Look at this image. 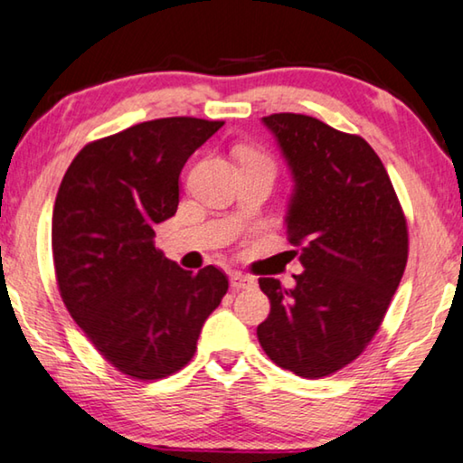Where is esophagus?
Returning <instances> with one entry per match:
<instances>
[{
	"mask_svg": "<svg viewBox=\"0 0 463 463\" xmlns=\"http://www.w3.org/2000/svg\"><path fill=\"white\" fill-rule=\"evenodd\" d=\"M231 287L237 288V291H241V288H253L255 287V280L251 279V276H247V274L232 272L231 274Z\"/></svg>",
	"mask_w": 463,
	"mask_h": 463,
	"instance_id": "1",
	"label": "esophagus"
}]
</instances>
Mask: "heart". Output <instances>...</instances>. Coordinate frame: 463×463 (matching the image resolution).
Listing matches in <instances>:
<instances>
[{
  "label": "heart",
  "mask_w": 463,
  "mask_h": 463,
  "mask_svg": "<svg viewBox=\"0 0 463 463\" xmlns=\"http://www.w3.org/2000/svg\"><path fill=\"white\" fill-rule=\"evenodd\" d=\"M241 156H247V157H260V160H266L264 156L258 154V151H253V149H245V151H241Z\"/></svg>",
  "instance_id": "1"
}]
</instances>
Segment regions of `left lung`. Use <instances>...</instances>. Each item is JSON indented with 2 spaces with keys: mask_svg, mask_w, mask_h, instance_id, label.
I'll return each mask as SVG.
<instances>
[{
  "mask_svg": "<svg viewBox=\"0 0 463 463\" xmlns=\"http://www.w3.org/2000/svg\"><path fill=\"white\" fill-rule=\"evenodd\" d=\"M261 122L291 170L285 224L306 270L291 288L260 279L270 314L258 339L276 365L322 378L376 335L408 264V224L381 157L362 137L303 114Z\"/></svg>",
  "mask_w": 463,
  "mask_h": 463,
  "instance_id": "left-lung-1",
  "label": "left lung"
}]
</instances>
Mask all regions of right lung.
<instances>
[{"mask_svg":"<svg viewBox=\"0 0 463 463\" xmlns=\"http://www.w3.org/2000/svg\"><path fill=\"white\" fill-rule=\"evenodd\" d=\"M224 122L160 118L85 145L52 218L60 295L122 374L157 381L191 362L203 322L229 291L222 270H183L154 243L178 208L184 162Z\"/></svg>","mask_w":463,"mask_h":463,"instance_id":"1","label":"right lung"}]
</instances>
